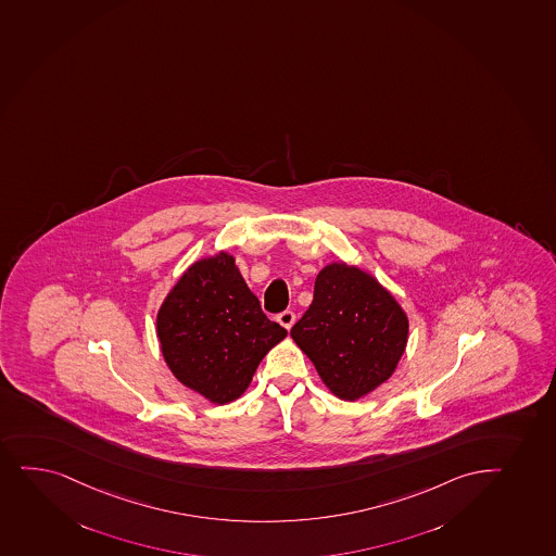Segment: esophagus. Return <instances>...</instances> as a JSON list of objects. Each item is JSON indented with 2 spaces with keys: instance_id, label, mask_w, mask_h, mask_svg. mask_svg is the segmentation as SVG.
Segmentation results:
<instances>
[{
  "instance_id": "1",
  "label": "esophagus",
  "mask_w": 556,
  "mask_h": 556,
  "mask_svg": "<svg viewBox=\"0 0 556 556\" xmlns=\"http://www.w3.org/2000/svg\"><path fill=\"white\" fill-rule=\"evenodd\" d=\"M277 321H279L285 329H292V325L295 324V314H293V311H282L281 314H277Z\"/></svg>"
}]
</instances>
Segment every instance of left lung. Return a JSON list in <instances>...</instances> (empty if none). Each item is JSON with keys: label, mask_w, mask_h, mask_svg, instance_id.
<instances>
[{"label": "left lung", "mask_w": 556, "mask_h": 556, "mask_svg": "<svg viewBox=\"0 0 556 556\" xmlns=\"http://www.w3.org/2000/svg\"><path fill=\"white\" fill-rule=\"evenodd\" d=\"M293 340L340 400L355 401L390 379L405 353L408 319L374 277L348 264L319 271Z\"/></svg>", "instance_id": "1"}]
</instances>
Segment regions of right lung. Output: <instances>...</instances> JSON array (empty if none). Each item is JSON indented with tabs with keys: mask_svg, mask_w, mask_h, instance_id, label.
Returning a JSON list of instances; mask_svg holds the SVG:
<instances>
[{
	"mask_svg": "<svg viewBox=\"0 0 556 556\" xmlns=\"http://www.w3.org/2000/svg\"><path fill=\"white\" fill-rule=\"evenodd\" d=\"M156 334L175 377L225 405L250 387L287 329L266 318L235 258L218 253L190 266L175 285L156 316Z\"/></svg>",
	"mask_w": 556,
	"mask_h": 556,
	"instance_id": "1",
	"label": "right lung"
}]
</instances>
